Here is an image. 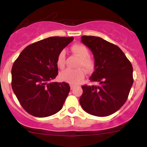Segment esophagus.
I'll return each mask as SVG.
<instances>
[{
    "label": "esophagus",
    "mask_w": 147,
    "mask_h": 147,
    "mask_svg": "<svg viewBox=\"0 0 147 147\" xmlns=\"http://www.w3.org/2000/svg\"><path fill=\"white\" fill-rule=\"evenodd\" d=\"M70 88H71V89H72L74 88V86L72 85V84H70Z\"/></svg>",
    "instance_id": "esophagus-1"
}]
</instances>
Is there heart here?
I'll list each match as a JSON object with an SVG mask.
<instances>
[{
  "label": "heart",
  "instance_id": "1",
  "mask_svg": "<svg viewBox=\"0 0 147 147\" xmlns=\"http://www.w3.org/2000/svg\"><path fill=\"white\" fill-rule=\"evenodd\" d=\"M71 51L80 58L78 66L82 67L87 72L93 70L94 68V61L89 56V49L86 46L82 44H75L71 46ZM57 65L63 68L65 63V51H61L58 53L56 61ZM60 78L63 81L67 82L72 84H78L84 78V72L82 69H65L60 74Z\"/></svg>",
  "mask_w": 147,
  "mask_h": 147
}]
</instances>
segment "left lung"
<instances>
[{"label":"left lung","instance_id":"8db88e82","mask_svg":"<svg viewBox=\"0 0 147 147\" xmlns=\"http://www.w3.org/2000/svg\"><path fill=\"white\" fill-rule=\"evenodd\" d=\"M81 38L95 60L90 81L98 84L82 86L80 105L91 115L108 116L118 111L127 99L133 84L132 65L118 46L97 36Z\"/></svg>","mask_w":147,"mask_h":147}]
</instances>
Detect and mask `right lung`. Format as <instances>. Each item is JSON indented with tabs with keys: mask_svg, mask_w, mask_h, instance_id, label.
<instances>
[{
	"mask_svg": "<svg viewBox=\"0 0 147 147\" xmlns=\"http://www.w3.org/2000/svg\"><path fill=\"white\" fill-rule=\"evenodd\" d=\"M73 37L52 36L27 46L14 62L12 88L23 109L38 118L50 116L63 108L70 87L51 82L58 74V53Z\"/></svg>",
	"mask_w": 147,
	"mask_h": 147,
	"instance_id": "right-lung-1",
	"label": "right lung"
}]
</instances>
